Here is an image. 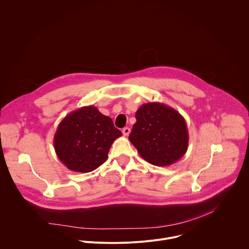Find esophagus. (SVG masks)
I'll return each instance as SVG.
<instances>
[{"mask_svg":"<svg viewBox=\"0 0 249 249\" xmlns=\"http://www.w3.org/2000/svg\"><path fill=\"white\" fill-rule=\"evenodd\" d=\"M129 133H130V129H129L128 127H124V128H123V134H124V136H127Z\"/></svg>","mask_w":249,"mask_h":249,"instance_id":"obj_1","label":"esophagus"}]
</instances>
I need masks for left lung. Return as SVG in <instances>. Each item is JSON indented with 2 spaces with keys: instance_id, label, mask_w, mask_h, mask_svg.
I'll return each mask as SVG.
<instances>
[{
  "instance_id": "8db88e82",
  "label": "left lung",
  "mask_w": 249,
  "mask_h": 249,
  "mask_svg": "<svg viewBox=\"0 0 249 249\" xmlns=\"http://www.w3.org/2000/svg\"><path fill=\"white\" fill-rule=\"evenodd\" d=\"M128 139L139 155L157 166L170 165L187 152L189 133L185 119L175 109L160 102L143 104Z\"/></svg>"
}]
</instances>
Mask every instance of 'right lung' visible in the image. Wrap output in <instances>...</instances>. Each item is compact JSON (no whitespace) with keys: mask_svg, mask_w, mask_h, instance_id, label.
<instances>
[{"mask_svg":"<svg viewBox=\"0 0 249 249\" xmlns=\"http://www.w3.org/2000/svg\"><path fill=\"white\" fill-rule=\"evenodd\" d=\"M122 136L111 118L92 105L69 113L53 137L55 153L65 166L76 172H90L108 159L113 142Z\"/></svg>","mask_w":249,"mask_h":249,"instance_id":"1","label":"right lung"}]
</instances>
